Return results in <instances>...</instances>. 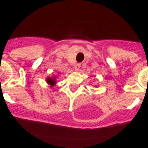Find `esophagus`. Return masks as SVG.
<instances>
[{
    "label": "esophagus",
    "mask_w": 148,
    "mask_h": 148,
    "mask_svg": "<svg viewBox=\"0 0 148 148\" xmlns=\"http://www.w3.org/2000/svg\"><path fill=\"white\" fill-rule=\"evenodd\" d=\"M80 67H81V64H80V63H77V64H75V65H74V69L76 70V71H78Z\"/></svg>",
    "instance_id": "1"
}]
</instances>
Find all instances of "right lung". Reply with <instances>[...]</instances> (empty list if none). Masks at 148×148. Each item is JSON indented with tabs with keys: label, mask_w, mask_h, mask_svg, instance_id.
I'll return each mask as SVG.
<instances>
[{
	"label": "right lung",
	"mask_w": 148,
	"mask_h": 148,
	"mask_svg": "<svg viewBox=\"0 0 148 148\" xmlns=\"http://www.w3.org/2000/svg\"><path fill=\"white\" fill-rule=\"evenodd\" d=\"M47 83L51 87H53L56 84V77H48L47 78Z\"/></svg>",
	"instance_id": "1"
}]
</instances>
